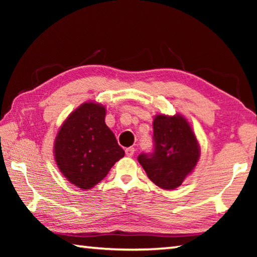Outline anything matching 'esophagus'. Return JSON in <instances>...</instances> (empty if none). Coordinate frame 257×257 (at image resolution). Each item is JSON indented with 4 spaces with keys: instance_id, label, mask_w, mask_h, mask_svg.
Here are the masks:
<instances>
[{
    "instance_id": "34e87169",
    "label": "esophagus",
    "mask_w": 257,
    "mask_h": 257,
    "mask_svg": "<svg viewBox=\"0 0 257 257\" xmlns=\"http://www.w3.org/2000/svg\"><path fill=\"white\" fill-rule=\"evenodd\" d=\"M135 154V149L134 147H128V149H125V155L127 156H133Z\"/></svg>"
}]
</instances>
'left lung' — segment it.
<instances>
[{
    "instance_id": "1",
    "label": "left lung",
    "mask_w": 257,
    "mask_h": 257,
    "mask_svg": "<svg viewBox=\"0 0 257 257\" xmlns=\"http://www.w3.org/2000/svg\"><path fill=\"white\" fill-rule=\"evenodd\" d=\"M153 151L138 155L147 177L162 189H175L199 159L195 134L181 115L159 114L153 122Z\"/></svg>"
}]
</instances>
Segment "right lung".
I'll return each mask as SVG.
<instances>
[{"mask_svg": "<svg viewBox=\"0 0 257 257\" xmlns=\"http://www.w3.org/2000/svg\"><path fill=\"white\" fill-rule=\"evenodd\" d=\"M104 119V106L84 103L68 116L55 139L54 155L60 171L81 189L93 188L124 156Z\"/></svg>", "mask_w": 257, "mask_h": 257, "instance_id": "obj_1", "label": "right lung"}]
</instances>
